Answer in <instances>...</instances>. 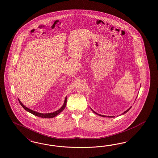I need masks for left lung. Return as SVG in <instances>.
<instances>
[{
    "mask_svg": "<svg viewBox=\"0 0 158 158\" xmlns=\"http://www.w3.org/2000/svg\"><path fill=\"white\" fill-rule=\"evenodd\" d=\"M131 107H130V108H129V109H128V110H126V111H124V112H123V113H122V114H121V115H124V114H126V112H128V111H129V110H130V108H131ZM91 110H92V109H91ZM93 112H94V114H97V115H99V116H103V117H109V118H114V117H115V116H105V115H100V114H97V113H96V112H95V111H94V110H93Z\"/></svg>",
    "mask_w": 158,
    "mask_h": 158,
    "instance_id": "obj_1",
    "label": "left lung"
}]
</instances>
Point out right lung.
Here are the masks:
<instances>
[{
  "instance_id": "1",
  "label": "right lung",
  "mask_w": 158,
  "mask_h": 158,
  "mask_svg": "<svg viewBox=\"0 0 158 158\" xmlns=\"http://www.w3.org/2000/svg\"><path fill=\"white\" fill-rule=\"evenodd\" d=\"M19 104H21V105L24 108V109H25L27 111H28L29 112L31 113L32 114L35 115V116H37L38 117H40V118H52L55 117L56 116L58 115L60 112H61L62 110H64L65 108V106H66V104H67V97H65V101H64V105H62V107L59 109L58 110H56L54 112H52V113H48V114H42V113H39L37 112L36 111H34V110H30L27 107H26L25 105H23V104L19 101Z\"/></svg>"
}]
</instances>
